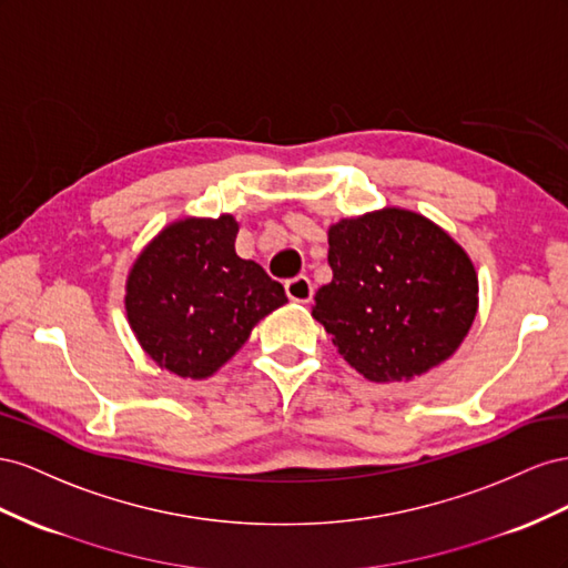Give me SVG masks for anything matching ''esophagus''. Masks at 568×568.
Returning <instances> with one entry per match:
<instances>
[{"mask_svg": "<svg viewBox=\"0 0 568 568\" xmlns=\"http://www.w3.org/2000/svg\"><path fill=\"white\" fill-rule=\"evenodd\" d=\"M285 295L293 302L306 304L314 297V285L310 278H306V275H295V278L285 281Z\"/></svg>", "mask_w": 568, "mask_h": 568, "instance_id": "obj_1", "label": "esophagus"}]
</instances>
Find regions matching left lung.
I'll use <instances>...</instances> for the list:
<instances>
[{
    "instance_id": "obj_1",
    "label": "left lung",
    "mask_w": 568,
    "mask_h": 568,
    "mask_svg": "<svg viewBox=\"0 0 568 568\" xmlns=\"http://www.w3.org/2000/svg\"><path fill=\"white\" fill-rule=\"evenodd\" d=\"M333 281L312 316L371 383L414 381L459 349L478 312L471 256L424 214L383 206L328 229Z\"/></svg>"
}]
</instances>
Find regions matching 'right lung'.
Wrapping results in <instances>:
<instances>
[{
    "label": "right lung",
    "mask_w": 568,
    "mask_h": 568,
    "mask_svg": "<svg viewBox=\"0 0 568 568\" xmlns=\"http://www.w3.org/2000/svg\"><path fill=\"white\" fill-rule=\"evenodd\" d=\"M235 216L161 229L125 278V316L144 354L175 378L214 376L252 328L287 302L278 281L240 258Z\"/></svg>",
    "instance_id": "right-lung-1"
}]
</instances>
